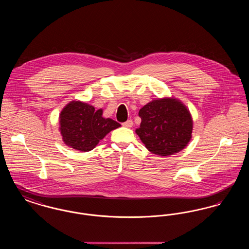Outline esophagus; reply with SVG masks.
I'll use <instances>...</instances> for the list:
<instances>
[{"label":"esophagus","mask_w":249,"mask_h":249,"mask_svg":"<svg viewBox=\"0 0 249 249\" xmlns=\"http://www.w3.org/2000/svg\"><path fill=\"white\" fill-rule=\"evenodd\" d=\"M132 124H133V122H132V120H131V119H129V120H127L126 122L122 123V125H123L124 127H126V128H130V127H132Z\"/></svg>","instance_id":"esophagus-1"}]
</instances>
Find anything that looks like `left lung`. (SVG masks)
<instances>
[{
	"mask_svg": "<svg viewBox=\"0 0 249 249\" xmlns=\"http://www.w3.org/2000/svg\"><path fill=\"white\" fill-rule=\"evenodd\" d=\"M140 128L135 130L153 154L178 153L190 142L192 119L186 107L175 99H159L140 109Z\"/></svg>",
	"mask_w": 249,
	"mask_h": 249,
	"instance_id": "left-lung-1",
	"label": "left lung"
}]
</instances>
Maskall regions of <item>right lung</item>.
<instances>
[{
  "label": "right lung",
  "mask_w": 249,
  "mask_h": 249,
  "mask_svg": "<svg viewBox=\"0 0 249 249\" xmlns=\"http://www.w3.org/2000/svg\"><path fill=\"white\" fill-rule=\"evenodd\" d=\"M103 110L89 105L71 102L59 116L60 133L64 142L80 151H90L108 132L120 127L119 122L102 117Z\"/></svg>",
  "instance_id": "add662e5"
}]
</instances>
